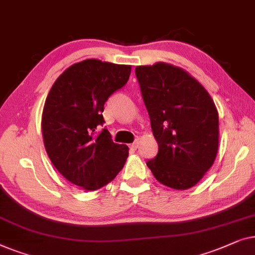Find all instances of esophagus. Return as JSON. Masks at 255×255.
I'll use <instances>...</instances> for the list:
<instances>
[{"label":"esophagus","instance_id":"obj_1","mask_svg":"<svg viewBox=\"0 0 255 255\" xmlns=\"http://www.w3.org/2000/svg\"><path fill=\"white\" fill-rule=\"evenodd\" d=\"M130 148L134 149V150L137 149L138 148V141H136V142L132 143V144H130Z\"/></svg>","mask_w":255,"mask_h":255}]
</instances>
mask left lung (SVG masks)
I'll return each mask as SVG.
<instances>
[{"label": "left lung", "instance_id": "1", "mask_svg": "<svg viewBox=\"0 0 255 255\" xmlns=\"http://www.w3.org/2000/svg\"><path fill=\"white\" fill-rule=\"evenodd\" d=\"M158 153L146 162L167 187L188 189L203 178L218 150V112L200 82L181 68L157 62L135 68Z\"/></svg>", "mask_w": 255, "mask_h": 255}]
</instances>
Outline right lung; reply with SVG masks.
I'll return each instance as SVG.
<instances>
[{"label":"right lung","instance_id":"obj_1","mask_svg":"<svg viewBox=\"0 0 255 255\" xmlns=\"http://www.w3.org/2000/svg\"><path fill=\"white\" fill-rule=\"evenodd\" d=\"M131 66L88 59L57 77L41 117L46 152L71 184L97 191L117 177L128 158V146L112 141L103 129L104 104L127 83Z\"/></svg>","mask_w":255,"mask_h":255}]
</instances>
